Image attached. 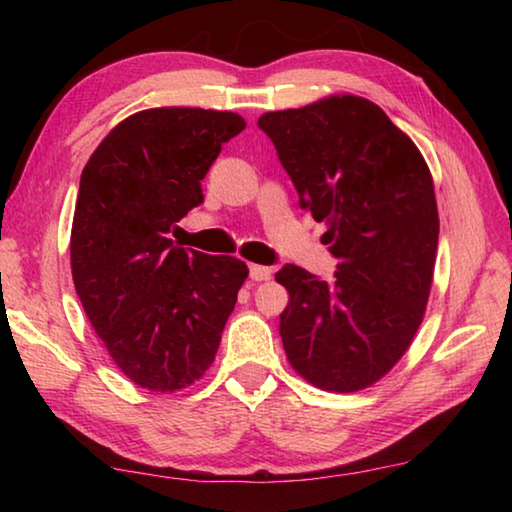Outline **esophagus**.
I'll return each instance as SVG.
<instances>
[{
    "instance_id": "obj_1",
    "label": "esophagus",
    "mask_w": 512,
    "mask_h": 512,
    "mask_svg": "<svg viewBox=\"0 0 512 512\" xmlns=\"http://www.w3.org/2000/svg\"><path fill=\"white\" fill-rule=\"evenodd\" d=\"M248 275H250V280H255V282H264V280H271L273 271H271V268H268V266L250 264V266H248Z\"/></svg>"
}]
</instances>
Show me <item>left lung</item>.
<instances>
[{
  "label": "left lung",
  "instance_id": "8db88e82",
  "mask_svg": "<svg viewBox=\"0 0 512 512\" xmlns=\"http://www.w3.org/2000/svg\"><path fill=\"white\" fill-rule=\"evenodd\" d=\"M300 207L327 223L332 280L284 264L280 336L311 384L354 393L409 350L429 300L438 207L427 162L409 135L368 99L336 94L259 117Z\"/></svg>",
  "mask_w": 512,
  "mask_h": 512
}]
</instances>
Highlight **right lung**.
Listing matches in <instances>:
<instances>
[{
    "label": "right lung",
    "mask_w": 512,
    "mask_h": 512,
    "mask_svg": "<svg viewBox=\"0 0 512 512\" xmlns=\"http://www.w3.org/2000/svg\"><path fill=\"white\" fill-rule=\"evenodd\" d=\"M246 121L151 108L108 133L81 173L72 277L112 361L137 386L180 391L212 366L248 268L180 248L169 232L203 203L201 180Z\"/></svg>",
    "instance_id": "add662e5"
}]
</instances>
